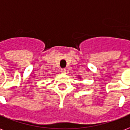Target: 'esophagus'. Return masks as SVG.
<instances>
[{
	"mask_svg": "<svg viewBox=\"0 0 130 130\" xmlns=\"http://www.w3.org/2000/svg\"><path fill=\"white\" fill-rule=\"evenodd\" d=\"M61 73L62 74H66V70L65 69H61Z\"/></svg>",
	"mask_w": 130,
	"mask_h": 130,
	"instance_id": "esophagus-1",
	"label": "esophagus"
}]
</instances>
